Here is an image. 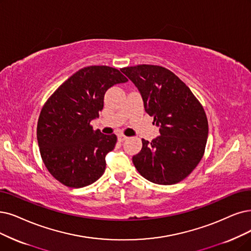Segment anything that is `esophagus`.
<instances>
[{"label": "esophagus", "instance_id": "esophagus-1", "mask_svg": "<svg viewBox=\"0 0 251 251\" xmlns=\"http://www.w3.org/2000/svg\"><path fill=\"white\" fill-rule=\"evenodd\" d=\"M126 136H125V135H123V134H119V135H117V139H118V141L119 142H123V141H125V140H126Z\"/></svg>", "mask_w": 251, "mask_h": 251}]
</instances>
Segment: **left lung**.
Wrapping results in <instances>:
<instances>
[{
	"instance_id": "1",
	"label": "left lung",
	"mask_w": 251,
	"mask_h": 251,
	"mask_svg": "<svg viewBox=\"0 0 251 251\" xmlns=\"http://www.w3.org/2000/svg\"><path fill=\"white\" fill-rule=\"evenodd\" d=\"M136 85L145 111L159 126L151 142L142 139V149L133 163L145 179L170 185L181 181L202 159L208 138L204 108L188 86L170 70L154 65L120 69Z\"/></svg>"
}]
</instances>
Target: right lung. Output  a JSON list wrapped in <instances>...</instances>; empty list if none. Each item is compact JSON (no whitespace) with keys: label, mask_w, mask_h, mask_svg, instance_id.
Instances as JSON below:
<instances>
[{"label":"right lung","mask_w":251,"mask_h":251,"mask_svg":"<svg viewBox=\"0 0 251 251\" xmlns=\"http://www.w3.org/2000/svg\"><path fill=\"white\" fill-rule=\"evenodd\" d=\"M127 79L115 68L89 66L68 78L44 104L37 126L40 154L49 173L68 187L96 182L117 137L94 131L91 122L104 107V96Z\"/></svg>","instance_id":"add662e5"}]
</instances>
